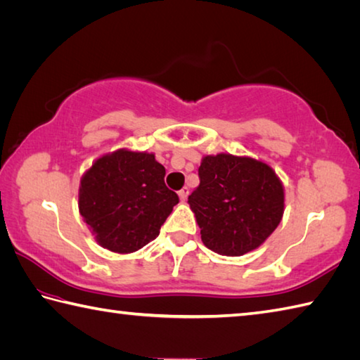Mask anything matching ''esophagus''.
<instances>
[{
    "label": "esophagus",
    "mask_w": 360,
    "mask_h": 360,
    "mask_svg": "<svg viewBox=\"0 0 360 360\" xmlns=\"http://www.w3.org/2000/svg\"><path fill=\"white\" fill-rule=\"evenodd\" d=\"M179 195H180V199H181V200H186V199H188V195H189V188H183V189H180V191H179Z\"/></svg>",
    "instance_id": "obj_1"
}]
</instances>
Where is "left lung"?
<instances>
[{"label":"left lung","mask_w":360,"mask_h":360,"mask_svg":"<svg viewBox=\"0 0 360 360\" xmlns=\"http://www.w3.org/2000/svg\"><path fill=\"white\" fill-rule=\"evenodd\" d=\"M199 186L188 198L202 241L213 252L238 257L268 238L283 214V188L268 165L219 153L205 157Z\"/></svg>","instance_id":"left-lung-1"}]
</instances>
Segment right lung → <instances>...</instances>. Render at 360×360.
<instances>
[{"mask_svg":"<svg viewBox=\"0 0 360 360\" xmlns=\"http://www.w3.org/2000/svg\"><path fill=\"white\" fill-rule=\"evenodd\" d=\"M165 175L152 153L117 150L94 162L81 180L79 213L101 246L127 254L157 238L179 203Z\"/></svg>","mask_w":360,"mask_h":360,"instance_id":"right-lung-1","label":"right lung"}]
</instances>
